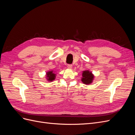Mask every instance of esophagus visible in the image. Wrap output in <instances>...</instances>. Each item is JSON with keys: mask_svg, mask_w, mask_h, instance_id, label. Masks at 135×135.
<instances>
[{"mask_svg": "<svg viewBox=\"0 0 135 135\" xmlns=\"http://www.w3.org/2000/svg\"><path fill=\"white\" fill-rule=\"evenodd\" d=\"M68 68L69 69H71L72 68H73V66L71 65H68Z\"/></svg>", "mask_w": 135, "mask_h": 135, "instance_id": "esophagus-1", "label": "esophagus"}]
</instances>
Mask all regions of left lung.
<instances>
[{
  "label": "left lung",
  "mask_w": 135,
  "mask_h": 135,
  "mask_svg": "<svg viewBox=\"0 0 135 135\" xmlns=\"http://www.w3.org/2000/svg\"><path fill=\"white\" fill-rule=\"evenodd\" d=\"M81 74H82V77L81 78V81L83 84L89 85L93 83L95 75L91 71L85 70L83 71Z\"/></svg>",
  "instance_id": "left-lung-1"
}]
</instances>
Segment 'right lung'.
I'll list each match as a JSON object with an SVG mask.
<instances>
[{
    "label": "right lung",
    "mask_w": 135,
    "mask_h": 135,
    "mask_svg": "<svg viewBox=\"0 0 135 135\" xmlns=\"http://www.w3.org/2000/svg\"><path fill=\"white\" fill-rule=\"evenodd\" d=\"M57 73H56V71H54V70H50L48 71L46 73V79L48 81H53L56 79Z\"/></svg>",
    "instance_id": "right-lung-1"
}]
</instances>
